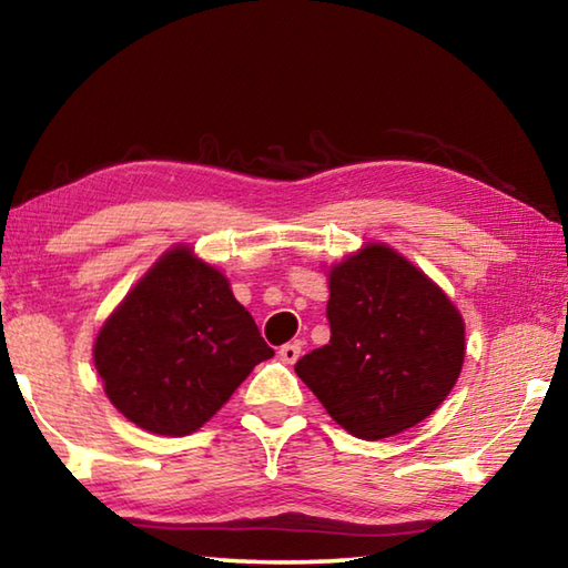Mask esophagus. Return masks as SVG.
I'll list each match as a JSON object with an SVG mask.
<instances>
[{
    "label": "esophagus",
    "instance_id": "34e87169",
    "mask_svg": "<svg viewBox=\"0 0 568 568\" xmlns=\"http://www.w3.org/2000/svg\"><path fill=\"white\" fill-rule=\"evenodd\" d=\"M301 353H303V347H301V343H287V345H283L281 347V359L285 365H295L297 363V357H301Z\"/></svg>",
    "mask_w": 568,
    "mask_h": 568
}]
</instances>
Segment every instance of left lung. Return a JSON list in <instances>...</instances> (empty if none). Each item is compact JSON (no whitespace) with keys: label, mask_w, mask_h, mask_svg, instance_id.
Listing matches in <instances>:
<instances>
[{"label":"left lung","mask_w":568,"mask_h":568,"mask_svg":"<svg viewBox=\"0 0 568 568\" xmlns=\"http://www.w3.org/2000/svg\"><path fill=\"white\" fill-rule=\"evenodd\" d=\"M329 343L295 373L359 439L419 425L455 387L464 320L429 275L387 243H365L327 271Z\"/></svg>","instance_id":"left-lung-1"}]
</instances>
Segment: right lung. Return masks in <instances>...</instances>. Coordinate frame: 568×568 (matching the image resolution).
<instances>
[{
    "instance_id": "right-lung-1",
    "label": "right lung",
    "mask_w": 568,
    "mask_h": 568,
    "mask_svg": "<svg viewBox=\"0 0 568 568\" xmlns=\"http://www.w3.org/2000/svg\"><path fill=\"white\" fill-rule=\"evenodd\" d=\"M273 355L229 277L185 243L149 267L94 339L111 405L163 437L203 427Z\"/></svg>"
}]
</instances>
